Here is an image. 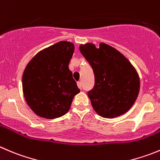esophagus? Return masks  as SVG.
Returning <instances> with one entry per match:
<instances>
[{
    "mask_svg": "<svg viewBox=\"0 0 160 160\" xmlns=\"http://www.w3.org/2000/svg\"><path fill=\"white\" fill-rule=\"evenodd\" d=\"M77 86H78V88H80V89H81L82 88V83H81V82H77Z\"/></svg>",
    "mask_w": 160,
    "mask_h": 160,
    "instance_id": "34e87169",
    "label": "esophagus"
}]
</instances>
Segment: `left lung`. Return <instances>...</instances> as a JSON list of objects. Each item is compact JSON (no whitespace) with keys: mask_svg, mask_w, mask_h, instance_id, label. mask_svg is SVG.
I'll use <instances>...</instances> for the list:
<instances>
[{"mask_svg":"<svg viewBox=\"0 0 160 160\" xmlns=\"http://www.w3.org/2000/svg\"><path fill=\"white\" fill-rule=\"evenodd\" d=\"M80 51L92 67L94 87L88 92L91 105L104 118L117 117L131 109L138 96L140 78L122 53L108 44H80Z\"/></svg>","mask_w":160,"mask_h":160,"instance_id":"8db88e82","label":"left lung"}]
</instances>
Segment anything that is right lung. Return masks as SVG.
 Masks as SVG:
<instances>
[{"label":"right lung","mask_w":160,"mask_h":160,"mask_svg":"<svg viewBox=\"0 0 160 160\" xmlns=\"http://www.w3.org/2000/svg\"><path fill=\"white\" fill-rule=\"evenodd\" d=\"M74 44L59 41L36 54L22 74V92L32 111L53 119L69 112L74 96L80 93L69 63Z\"/></svg>","instance_id":"obj_1"}]
</instances>
